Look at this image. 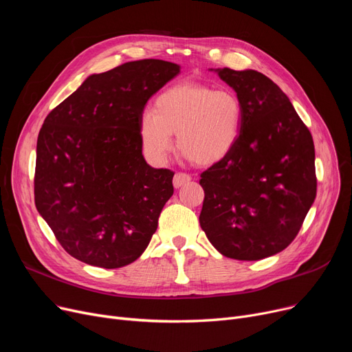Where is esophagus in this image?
I'll return each mask as SVG.
<instances>
[{"label": "esophagus", "instance_id": "esophagus-1", "mask_svg": "<svg viewBox=\"0 0 352 352\" xmlns=\"http://www.w3.org/2000/svg\"><path fill=\"white\" fill-rule=\"evenodd\" d=\"M191 181V177L188 174H184V173H177L174 175V179H173V184L175 188H179L182 186H186V184H188Z\"/></svg>", "mask_w": 352, "mask_h": 352}]
</instances>
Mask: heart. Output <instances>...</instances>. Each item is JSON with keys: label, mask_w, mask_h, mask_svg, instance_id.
Here are the masks:
<instances>
[{"label": "heart", "mask_w": 352, "mask_h": 352, "mask_svg": "<svg viewBox=\"0 0 352 352\" xmlns=\"http://www.w3.org/2000/svg\"><path fill=\"white\" fill-rule=\"evenodd\" d=\"M244 107L231 89L198 81H181L161 91L153 113L142 114L138 135L144 153L154 162H164L177 148L197 166L224 161L238 144L243 131Z\"/></svg>", "instance_id": "1"}]
</instances>
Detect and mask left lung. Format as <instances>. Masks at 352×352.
<instances>
[{"label":"left lung","mask_w":352,"mask_h":352,"mask_svg":"<svg viewBox=\"0 0 352 352\" xmlns=\"http://www.w3.org/2000/svg\"><path fill=\"white\" fill-rule=\"evenodd\" d=\"M214 71L241 100L244 120L234 151L201 174L199 226L223 255L263 260L294 241L316 199L314 141L289 98L264 74Z\"/></svg>","instance_id":"obj_1"}]
</instances>
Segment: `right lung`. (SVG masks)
Returning <instances> with one entry per match:
<instances>
[{"mask_svg": "<svg viewBox=\"0 0 352 352\" xmlns=\"http://www.w3.org/2000/svg\"><path fill=\"white\" fill-rule=\"evenodd\" d=\"M179 68L141 60L92 74L47 116L36 141L35 207L77 260L120 268L150 244L174 173L146 164L138 125L146 101Z\"/></svg>", "mask_w": 352, "mask_h": 352, "instance_id": "right-lung-1", "label": "right lung"}]
</instances>
